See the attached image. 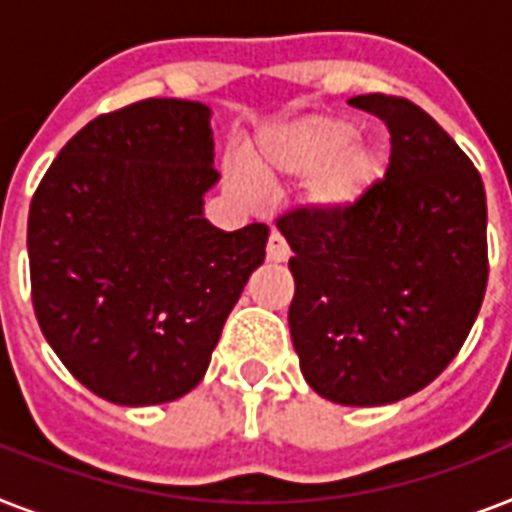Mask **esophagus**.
Wrapping results in <instances>:
<instances>
[{
  "mask_svg": "<svg viewBox=\"0 0 512 512\" xmlns=\"http://www.w3.org/2000/svg\"><path fill=\"white\" fill-rule=\"evenodd\" d=\"M265 252H268V260H271V263H287L289 255H292V252H289V244L284 241V236L276 231L268 236V249H265Z\"/></svg>",
  "mask_w": 512,
  "mask_h": 512,
  "instance_id": "1",
  "label": "esophagus"
}]
</instances>
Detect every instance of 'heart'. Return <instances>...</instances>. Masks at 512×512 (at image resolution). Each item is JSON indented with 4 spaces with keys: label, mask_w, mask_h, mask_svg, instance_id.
Wrapping results in <instances>:
<instances>
[{
    "label": "heart",
    "mask_w": 512,
    "mask_h": 512,
    "mask_svg": "<svg viewBox=\"0 0 512 512\" xmlns=\"http://www.w3.org/2000/svg\"><path fill=\"white\" fill-rule=\"evenodd\" d=\"M385 154L369 140H356V127L337 116H303L263 132L247 154V172L228 170L225 185L239 204L255 209L263 193L308 180L311 207L327 215L356 209L382 177Z\"/></svg>",
    "instance_id": "1"
}]
</instances>
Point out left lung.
Segmentation results:
<instances>
[{
	"instance_id": "1",
	"label": "left lung",
	"mask_w": 512,
	"mask_h": 512,
	"mask_svg": "<svg viewBox=\"0 0 512 512\" xmlns=\"http://www.w3.org/2000/svg\"><path fill=\"white\" fill-rule=\"evenodd\" d=\"M388 124L390 164L356 209H295L289 332L305 382L342 406H385L436 380L484 303L486 193L462 148L420 106L358 95Z\"/></svg>"
}]
</instances>
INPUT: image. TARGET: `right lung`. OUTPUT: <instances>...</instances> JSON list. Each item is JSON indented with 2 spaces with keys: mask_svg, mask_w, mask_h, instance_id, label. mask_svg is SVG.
I'll use <instances>...</instances> for the list:
<instances>
[{
  "mask_svg": "<svg viewBox=\"0 0 512 512\" xmlns=\"http://www.w3.org/2000/svg\"><path fill=\"white\" fill-rule=\"evenodd\" d=\"M204 103L151 98L68 140L28 209L42 335L95 396L167 404L201 382L223 324L265 260L268 225L220 231Z\"/></svg>",
  "mask_w": 512,
  "mask_h": 512,
  "instance_id": "add662e5",
  "label": "right lung"
}]
</instances>
